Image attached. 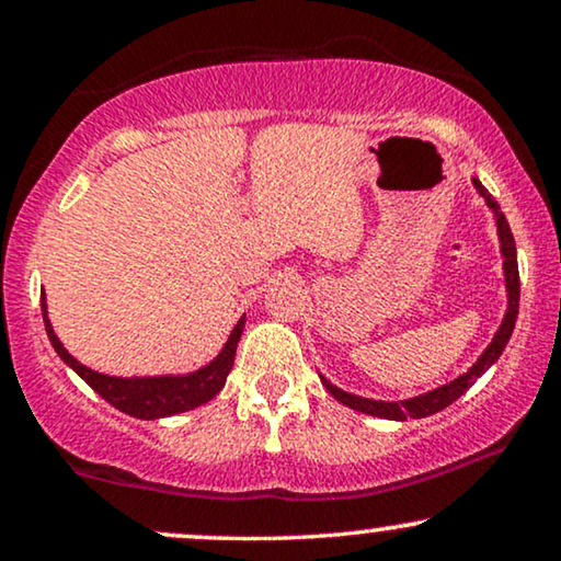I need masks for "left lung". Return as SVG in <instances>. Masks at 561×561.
Returning a JSON list of instances; mask_svg holds the SVG:
<instances>
[{"mask_svg":"<svg viewBox=\"0 0 561 561\" xmlns=\"http://www.w3.org/2000/svg\"><path fill=\"white\" fill-rule=\"evenodd\" d=\"M474 188L480 191V196L485 198L490 209L495 211V225H497V237H501V252H503V271H505V288H508V311H505V319L501 329H497L493 342L488 344V350L482 352V357L474 363L470 370L465 375H459L457 380L447 382V386L436 388V390H428L424 396H416V398H409V401H370V398H359V396H352V393H344L332 382L321 378L324 382V388L332 393L336 401L350 405V409H355L359 413H367V416H380V419H390V421H405V419H424V416H432V413H439L442 409H447L449 403H455L459 396L467 393L474 386V380L480 378L482 373L488 370L490 365L495 363L497 357L503 355L505 344H508L511 334H513V327H516V317H518V296H520V280H518V260H516V240H513L511 234V227H508V219L503 217L501 206L493 196L488 194V188L482 186L478 179H472Z\"/></svg>","mask_w":561,"mask_h":561,"instance_id":"left-lung-1","label":"left lung"}]
</instances>
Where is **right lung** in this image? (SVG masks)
I'll list each match as a JSON object with an SVG mask.
<instances>
[{"mask_svg":"<svg viewBox=\"0 0 561 561\" xmlns=\"http://www.w3.org/2000/svg\"><path fill=\"white\" fill-rule=\"evenodd\" d=\"M43 321H45V332H48L50 344L56 347V352L66 365H71L73 370L79 373L106 403L114 405V409L145 421L173 416V413L191 411L196 409V405L211 401V398L225 388L227 375L234 365L237 342H240L242 329H244V319L237 321V327L232 329V334H229V340L225 344V350L219 352V357L211 359L209 365L191 375H163V378H112V375L89 370V367L76 363V359L68 355V350L60 344L48 321L45 296H43Z\"/></svg>","mask_w":561,"mask_h":561,"instance_id":"add662e5","label":"right lung"}]
</instances>
